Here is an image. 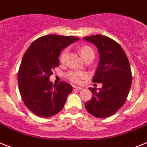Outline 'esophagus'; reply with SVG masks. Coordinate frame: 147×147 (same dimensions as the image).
Here are the masks:
<instances>
[{
    "label": "esophagus",
    "mask_w": 147,
    "mask_h": 147,
    "mask_svg": "<svg viewBox=\"0 0 147 147\" xmlns=\"http://www.w3.org/2000/svg\"><path fill=\"white\" fill-rule=\"evenodd\" d=\"M73 89H74V90L80 91V90H82V87H79V86H73Z\"/></svg>",
    "instance_id": "obj_1"
}]
</instances>
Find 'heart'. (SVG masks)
<instances>
[{"mask_svg":"<svg viewBox=\"0 0 147 147\" xmlns=\"http://www.w3.org/2000/svg\"><path fill=\"white\" fill-rule=\"evenodd\" d=\"M67 53H68V49H65L61 52L60 55V58H59L61 62H65L67 56ZM80 53L82 56L83 57V59H86L87 56L90 55H94V50L88 46H83L82 47H81ZM88 76V74L86 72L80 71H71L68 73H67L66 74V77L69 80L74 82V83H76V84L81 83Z\"/></svg>","mask_w":147,"mask_h":147,"instance_id":"obj_1","label":"heart"}]
</instances>
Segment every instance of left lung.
Listing matches in <instances>:
<instances>
[{
  "mask_svg": "<svg viewBox=\"0 0 147 147\" xmlns=\"http://www.w3.org/2000/svg\"><path fill=\"white\" fill-rule=\"evenodd\" d=\"M83 39L98 48L100 60L92 82L103 85L99 91L88 88L92 98L85 107L94 117L107 118L116 113L125 102L132 82L130 64L121 46L113 39L101 34Z\"/></svg>",
  "mask_w": 147,
  "mask_h": 147,
  "instance_id": "8db88e82",
  "label": "left lung"
}]
</instances>
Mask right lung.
<instances>
[{"label": "right lung", "mask_w": 147, "mask_h": 147, "mask_svg": "<svg viewBox=\"0 0 147 147\" xmlns=\"http://www.w3.org/2000/svg\"><path fill=\"white\" fill-rule=\"evenodd\" d=\"M78 37L49 34L36 39L23 55L18 72V84L23 102L33 113L50 117L62 110L71 85L65 82L53 85L49 82L53 70L59 65L61 51Z\"/></svg>", "instance_id": "1"}]
</instances>
